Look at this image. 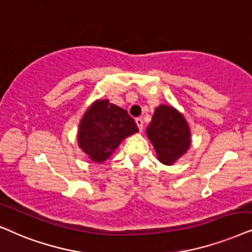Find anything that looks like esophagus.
<instances>
[{"mask_svg": "<svg viewBox=\"0 0 252 252\" xmlns=\"http://www.w3.org/2000/svg\"><path fill=\"white\" fill-rule=\"evenodd\" d=\"M136 124H137V126H138V129H139V131H142L143 130V126H144V122H143V120L142 119H136Z\"/></svg>", "mask_w": 252, "mask_h": 252, "instance_id": "esophagus-1", "label": "esophagus"}]
</instances>
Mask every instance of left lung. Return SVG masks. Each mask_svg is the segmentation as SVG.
<instances>
[{"mask_svg":"<svg viewBox=\"0 0 252 252\" xmlns=\"http://www.w3.org/2000/svg\"><path fill=\"white\" fill-rule=\"evenodd\" d=\"M158 160L172 166L191 146V131L186 117L175 107L158 106L146 129Z\"/></svg>","mask_w":252,"mask_h":252,"instance_id":"left-lung-1","label":"left lung"}]
</instances>
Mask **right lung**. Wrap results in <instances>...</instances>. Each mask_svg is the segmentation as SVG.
I'll return each mask as SVG.
<instances>
[{
  "label": "right lung",
  "instance_id": "1",
  "mask_svg": "<svg viewBox=\"0 0 252 252\" xmlns=\"http://www.w3.org/2000/svg\"><path fill=\"white\" fill-rule=\"evenodd\" d=\"M138 132L136 122L126 109L98 99L86 109L79 122V149L95 163L105 162L126 137Z\"/></svg>",
  "mask_w": 252,
  "mask_h": 252
}]
</instances>
